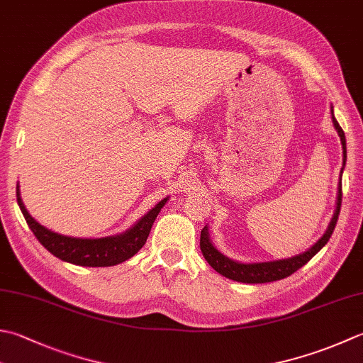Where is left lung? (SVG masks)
I'll use <instances>...</instances> for the list:
<instances>
[{
	"instance_id": "left-lung-1",
	"label": "left lung",
	"mask_w": 363,
	"mask_h": 363,
	"mask_svg": "<svg viewBox=\"0 0 363 363\" xmlns=\"http://www.w3.org/2000/svg\"><path fill=\"white\" fill-rule=\"evenodd\" d=\"M332 123L333 127L340 137V141H342V147H343V167L342 172H340V182H338V191H337V204H335V211H333V216L330 218V223L328 226V230L319 238L316 242L311 245L308 250H305L303 253L296 255V257L285 258V259H275V261H262V262H240L236 259H231L223 255L220 250H217V247L212 244L211 236H209V230L208 226H204L201 230V238H200V248L203 252L204 259L209 262V266L217 271L220 275L226 277V279L234 280V281H240V283H269V281H275V280H281L285 277H289L291 274H294L296 271H299L302 266L307 264V262L315 257V255L321 250V248L329 242V239L332 236L333 230H335L338 214H340V208H342V176H343V169L346 165V137L345 132L340 124L337 123L335 116H333V106H332Z\"/></svg>"
}]
</instances>
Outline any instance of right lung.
Listing matches in <instances>:
<instances>
[{
    "instance_id": "right-lung-1",
    "label": "right lung",
    "mask_w": 363,
    "mask_h": 363,
    "mask_svg": "<svg viewBox=\"0 0 363 363\" xmlns=\"http://www.w3.org/2000/svg\"><path fill=\"white\" fill-rule=\"evenodd\" d=\"M168 201V196L163 198L154 208L137 220L129 230L119 234L105 238H72L55 233L34 220L26 211L20 196V186L17 184V203L20 206L28 226L34 236L44 245L53 257L60 258L70 264L84 267H108L127 261L145 245L151 233L154 220L157 218L160 209Z\"/></svg>"
}]
</instances>
